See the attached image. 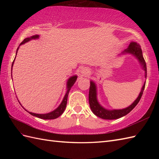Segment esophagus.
I'll return each mask as SVG.
<instances>
[{
    "mask_svg": "<svg viewBox=\"0 0 159 159\" xmlns=\"http://www.w3.org/2000/svg\"><path fill=\"white\" fill-rule=\"evenodd\" d=\"M89 73V70L87 68V67H83L82 70H80V74H82V76H87Z\"/></svg>",
    "mask_w": 159,
    "mask_h": 159,
    "instance_id": "34e87169",
    "label": "esophagus"
}]
</instances>
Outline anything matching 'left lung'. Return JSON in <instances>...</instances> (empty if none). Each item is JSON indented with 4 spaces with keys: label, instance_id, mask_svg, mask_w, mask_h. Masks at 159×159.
<instances>
[{
    "label": "left lung",
    "instance_id": "left-lung-1",
    "mask_svg": "<svg viewBox=\"0 0 159 159\" xmlns=\"http://www.w3.org/2000/svg\"><path fill=\"white\" fill-rule=\"evenodd\" d=\"M126 54H130V55H133L138 60L140 66L142 70L145 72V78L146 79L147 77V67L146 63L145 61L144 58L143 57L142 50H141V46L139 43L134 42H131L128 48L124 50L120 55H126ZM146 85V83H143V85L141 87V90L139 94V96L137 98V99L132 103L130 106L121 109H107L106 108L103 107L98 100L97 96V85L96 83L93 80H90V87H89V102L91 109L92 112L96 116L99 117L104 120H116L118 118L124 117L126 116L128 113H129L130 111L133 110L138 102H139L141 96L143 92V90Z\"/></svg>",
    "mask_w": 159,
    "mask_h": 159
}]
</instances>
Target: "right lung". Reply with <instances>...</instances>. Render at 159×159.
Wrapping results in <instances>:
<instances>
[{"label":"right lung","mask_w":159,"mask_h":159,"mask_svg":"<svg viewBox=\"0 0 159 159\" xmlns=\"http://www.w3.org/2000/svg\"><path fill=\"white\" fill-rule=\"evenodd\" d=\"M39 35H33L31 37H30V38H26L23 40V42L21 43H20V46H21V45L24 44V43H25L26 42L31 41V40H32V39H39ZM20 46H19V47H20ZM19 47L18 48H17L16 55H17V53H18V50L19 49ZM15 59H16V57H15ZM15 59H14V60H13V61L12 63V65H11V74H12V67H13V63H14V61H15ZM11 75H12V74H11ZM76 79H77V76L76 75H74L72 76H70L69 79H67V84H66V89H67L66 93L65 94V96H64V97H63L62 102H61V104H59V107L57 108V109H55V110H53L52 111H51V112L48 113H43V114L35 113H32V112H29V111H28V112L31 115H32L33 116L41 118V119H43V120H54V119H56V118H57V117H59L61 116V115L64 112V111H65V109H66V105H67V96H68L69 92H70V90L71 89V88H72V87L74 85V84L75 83ZM24 109H25V108H24Z\"/></svg>","instance_id":"add662e5"}]
</instances>
